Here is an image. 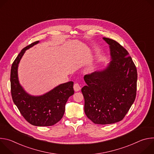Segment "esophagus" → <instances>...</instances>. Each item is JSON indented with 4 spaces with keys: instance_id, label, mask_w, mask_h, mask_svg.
Segmentation results:
<instances>
[{
    "instance_id": "1",
    "label": "esophagus",
    "mask_w": 154,
    "mask_h": 154,
    "mask_svg": "<svg viewBox=\"0 0 154 154\" xmlns=\"http://www.w3.org/2000/svg\"><path fill=\"white\" fill-rule=\"evenodd\" d=\"M80 89H81V88H80L79 83H76L74 85V90L75 91H79L80 90Z\"/></svg>"
}]
</instances>
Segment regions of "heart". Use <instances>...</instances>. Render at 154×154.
I'll return each mask as SVG.
<instances>
[{"label":"heart","instance_id":"b5f03b06","mask_svg":"<svg viewBox=\"0 0 154 154\" xmlns=\"http://www.w3.org/2000/svg\"><path fill=\"white\" fill-rule=\"evenodd\" d=\"M94 70H95V67H92L91 68H90V69H89V71H90V72H93Z\"/></svg>","mask_w":154,"mask_h":154}]
</instances>
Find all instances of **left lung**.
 <instances>
[{
    "label": "left lung",
    "instance_id": "obj_1",
    "mask_svg": "<svg viewBox=\"0 0 154 154\" xmlns=\"http://www.w3.org/2000/svg\"><path fill=\"white\" fill-rule=\"evenodd\" d=\"M110 52V61L103 69L85 75L82 88L86 115L94 124L121 121L134 103L137 71L125 49L116 41L103 38Z\"/></svg>",
    "mask_w": 154,
    "mask_h": 154
}]
</instances>
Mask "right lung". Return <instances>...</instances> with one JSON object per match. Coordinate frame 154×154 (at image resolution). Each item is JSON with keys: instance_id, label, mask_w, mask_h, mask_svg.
<instances>
[{"instance_id": "obj_1", "label": "right lung", "mask_w": 154, "mask_h": 154, "mask_svg": "<svg viewBox=\"0 0 154 154\" xmlns=\"http://www.w3.org/2000/svg\"><path fill=\"white\" fill-rule=\"evenodd\" d=\"M39 42V41H35L24 48L13 63L10 75L11 93L14 104L27 122L35 126H51L63 118L65 105L74 93V82L60 84L40 96H33L26 91L19 81V64L26 51Z\"/></svg>"}]
</instances>
